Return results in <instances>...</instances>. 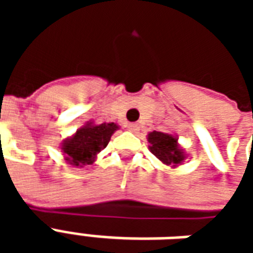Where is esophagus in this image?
Returning a JSON list of instances; mask_svg holds the SVG:
<instances>
[{"instance_id": "esophagus-1", "label": "esophagus", "mask_w": 253, "mask_h": 253, "mask_svg": "<svg viewBox=\"0 0 253 253\" xmlns=\"http://www.w3.org/2000/svg\"><path fill=\"white\" fill-rule=\"evenodd\" d=\"M127 130L131 132H137L139 130V127H138L137 123H130L128 126H127Z\"/></svg>"}]
</instances>
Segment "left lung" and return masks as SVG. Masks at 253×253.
<instances>
[{"label":"left lung","mask_w":253,"mask_h":253,"mask_svg":"<svg viewBox=\"0 0 253 253\" xmlns=\"http://www.w3.org/2000/svg\"><path fill=\"white\" fill-rule=\"evenodd\" d=\"M150 152L165 165L176 168L184 163L186 152L177 142V138L172 134L161 131H152L148 134Z\"/></svg>","instance_id":"obj_1"}]
</instances>
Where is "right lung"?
<instances>
[{"label":"right lung","mask_w":253,"mask_h":253,"mask_svg":"<svg viewBox=\"0 0 253 253\" xmlns=\"http://www.w3.org/2000/svg\"><path fill=\"white\" fill-rule=\"evenodd\" d=\"M118 128L119 126L116 123L94 125L93 122H86L61 145L65 161L76 168L93 164L97 154L108 145Z\"/></svg>","instance_id":"right-lung-1"}]
</instances>
